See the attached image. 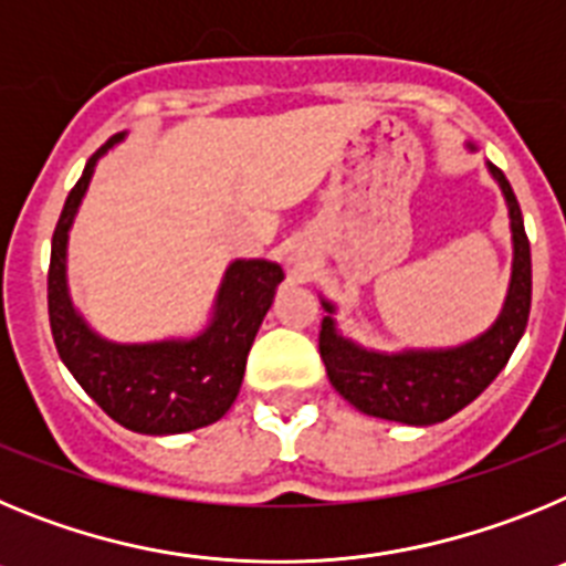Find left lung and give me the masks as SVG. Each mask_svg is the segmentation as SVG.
Segmentation results:
<instances>
[{"label": "left lung", "mask_w": 566, "mask_h": 566, "mask_svg": "<svg viewBox=\"0 0 566 566\" xmlns=\"http://www.w3.org/2000/svg\"><path fill=\"white\" fill-rule=\"evenodd\" d=\"M510 209L513 229V277L499 319L482 337L457 348L439 352L379 354L359 348L337 334L332 317H323L319 328V357L326 363L332 385L357 411L368 417L394 419L405 424L444 422L459 413L499 377L510 354L522 339L530 317L533 294V266H530V240L524 232L522 209L507 178L496 164H488ZM323 308L334 314L332 303Z\"/></svg>", "instance_id": "left-lung-1"}]
</instances>
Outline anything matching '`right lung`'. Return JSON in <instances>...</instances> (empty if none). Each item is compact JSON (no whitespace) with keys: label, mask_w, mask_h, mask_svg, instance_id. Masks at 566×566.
<instances>
[{"label":"right lung","mask_w":566,"mask_h":566,"mask_svg":"<svg viewBox=\"0 0 566 566\" xmlns=\"http://www.w3.org/2000/svg\"><path fill=\"white\" fill-rule=\"evenodd\" d=\"M124 133L113 135L84 167L59 214L48 272V312L53 343L96 405L127 431L167 437L212 424L238 399L249 348L283 280L272 260H234L227 269L207 332L192 339L122 345L98 337L70 303L64 260L67 232L78 212L93 167Z\"/></svg>","instance_id":"1"}]
</instances>
